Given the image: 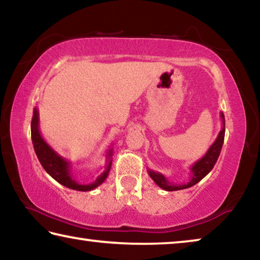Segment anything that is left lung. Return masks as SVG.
I'll return each mask as SVG.
<instances>
[{"label":"left lung","instance_id":"1","mask_svg":"<svg viewBox=\"0 0 260 260\" xmlns=\"http://www.w3.org/2000/svg\"><path fill=\"white\" fill-rule=\"evenodd\" d=\"M220 118H221V129H220L217 139H215V141L212 143V146L209 148V150L206 151L205 155L190 166L191 177L189 179L188 182H171L167 180L164 174L156 172V171H153L151 169H148V174L150 175V178L156 182L158 187H160L166 191H175L181 190V189H187L189 187H192L193 184H196L197 182H200L202 179L206 177V175L211 172V170L213 169V166L218 160L220 151H221L223 144V139H225V116H223L222 112H220Z\"/></svg>","mask_w":260,"mask_h":260}]
</instances>
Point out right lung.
<instances>
[{
    "instance_id": "add662e5",
    "label": "right lung",
    "mask_w": 260,
    "mask_h": 260,
    "mask_svg": "<svg viewBox=\"0 0 260 260\" xmlns=\"http://www.w3.org/2000/svg\"><path fill=\"white\" fill-rule=\"evenodd\" d=\"M39 122H40V119H39V110L34 108L32 122H30V134H32L33 147L39 158V161L41 162L43 169L46 170V172L52 179H55L57 182L63 184L65 187L79 191L93 190V189L98 188L100 184H102L107 180L112 165V148H110L108 150L104 170L98 175L95 181L90 183H80L73 178L71 162L65 159L64 157H61L59 153H57L46 142V140L42 138Z\"/></svg>"
}]
</instances>
